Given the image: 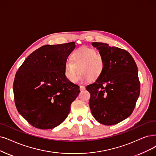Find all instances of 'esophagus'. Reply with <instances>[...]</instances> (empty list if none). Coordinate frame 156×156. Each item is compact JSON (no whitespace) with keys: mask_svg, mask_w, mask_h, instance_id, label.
<instances>
[{"mask_svg":"<svg viewBox=\"0 0 156 156\" xmlns=\"http://www.w3.org/2000/svg\"><path fill=\"white\" fill-rule=\"evenodd\" d=\"M85 90H86L85 86H80V91H84Z\"/></svg>","mask_w":156,"mask_h":156,"instance_id":"esophagus-1","label":"esophagus"}]
</instances>
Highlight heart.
Returning a JSON list of instances; mask_svg holds the SVG:
<instances>
[{
	"mask_svg": "<svg viewBox=\"0 0 156 156\" xmlns=\"http://www.w3.org/2000/svg\"><path fill=\"white\" fill-rule=\"evenodd\" d=\"M70 59L71 61L65 63L64 69L66 77L72 82L77 81L79 71L81 72L79 79L84 82L97 79L104 70V58L94 48L80 47L71 54Z\"/></svg>",
	"mask_w": 156,
	"mask_h": 156,
	"instance_id": "obj_1",
	"label": "heart"
}]
</instances>
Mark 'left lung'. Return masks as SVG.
<instances>
[{"label": "left lung", "instance_id": "left-lung-1", "mask_svg": "<svg viewBox=\"0 0 156 156\" xmlns=\"http://www.w3.org/2000/svg\"><path fill=\"white\" fill-rule=\"evenodd\" d=\"M104 60V70L86 86L91 113L96 120L112 126L132 114L140 93L138 67L127 51L107 43L93 42Z\"/></svg>", "mask_w": 156, "mask_h": 156}]
</instances>
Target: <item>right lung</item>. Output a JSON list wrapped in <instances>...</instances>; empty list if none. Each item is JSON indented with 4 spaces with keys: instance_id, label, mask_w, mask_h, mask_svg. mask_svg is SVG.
<instances>
[{
    "instance_id": "obj_1",
    "label": "right lung",
    "mask_w": 156,
    "mask_h": 156,
    "mask_svg": "<svg viewBox=\"0 0 156 156\" xmlns=\"http://www.w3.org/2000/svg\"><path fill=\"white\" fill-rule=\"evenodd\" d=\"M75 42L46 45L31 53L16 72L13 83L16 109L31 126H58L67 118L80 93L65 73V64Z\"/></svg>"
}]
</instances>
